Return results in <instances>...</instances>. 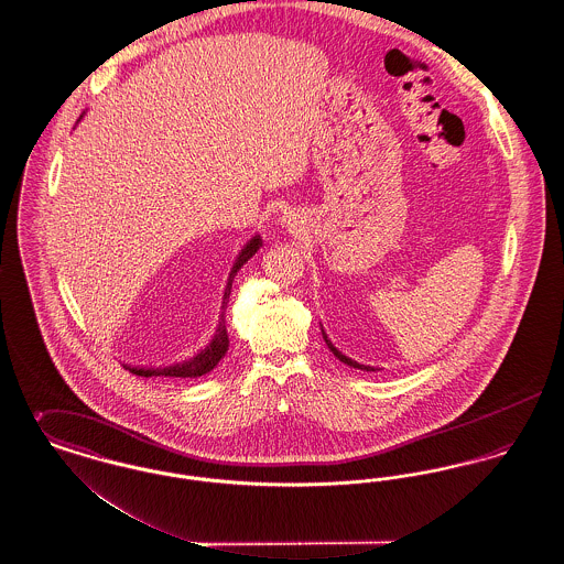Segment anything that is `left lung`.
I'll return each mask as SVG.
<instances>
[{
	"label": "left lung",
	"instance_id": "left-lung-1",
	"mask_svg": "<svg viewBox=\"0 0 564 564\" xmlns=\"http://www.w3.org/2000/svg\"><path fill=\"white\" fill-rule=\"evenodd\" d=\"M322 334H323V340H325V345H327V349L332 350L334 355H336V359H340L343 364H347V366H350V368H357V370H364V372H376L378 368H375V366H366V364H359V361H355V359H350L349 355H345L343 350L336 349L334 347V343L329 340V336L325 334V329H323L322 325Z\"/></svg>",
	"mask_w": 564,
	"mask_h": 564
}]
</instances>
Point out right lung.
Wrapping results in <instances>:
<instances>
[{
  "instance_id": "1",
  "label": "right lung",
  "mask_w": 564,
  "mask_h": 564,
  "mask_svg": "<svg viewBox=\"0 0 564 564\" xmlns=\"http://www.w3.org/2000/svg\"><path fill=\"white\" fill-rule=\"evenodd\" d=\"M82 120V116H80ZM78 120V122H80ZM262 247V237L260 235H253L249 241L245 242L239 251V256L235 258L232 262V269L228 272V281H226V290H224V297H221V311H219V322L215 327L214 336L212 340L207 343V347L196 350L188 359H182V361H175L171 366H159V368H143V366H129L124 364V368L129 372H133L134 376H173V378H198V376H205L207 372H212L215 366L221 361V357L228 352V332H226V319H224V308L228 304V297H230V290H232V281L237 276V272L241 270L242 264L256 256V251Z\"/></svg>"
}]
</instances>
